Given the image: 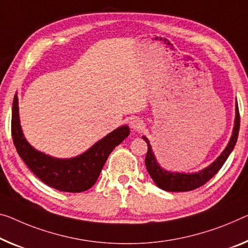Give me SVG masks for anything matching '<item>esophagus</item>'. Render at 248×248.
Segmentation results:
<instances>
[{"label": "esophagus", "instance_id": "esophagus-1", "mask_svg": "<svg viewBox=\"0 0 248 248\" xmlns=\"http://www.w3.org/2000/svg\"><path fill=\"white\" fill-rule=\"evenodd\" d=\"M129 126L134 131H142L144 128V122L140 117H132L131 121H129Z\"/></svg>", "mask_w": 248, "mask_h": 248}]
</instances>
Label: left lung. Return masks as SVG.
Listing matches in <instances>:
<instances>
[{
	"instance_id": "1",
	"label": "left lung",
	"mask_w": 248,
	"mask_h": 248,
	"mask_svg": "<svg viewBox=\"0 0 248 248\" xmlns=\"http://www.w3.org/2000/svg\"><path fill=\"white\" fill-rule=\"evenodd\" d=\"M236 116H235V123L233 128V134L228 142L225 150L220 154L216 161L213 162L211 165L207 166L206 169L200 170L199 173L193 174H186V173H178V172H169L162 169L158 165L157 161H156L153 151H152L151 144L145 136H143V140L147 143V154L145 157V165L147 169L148 174L153 178V181L159 188L167 192H188V190H193L195 188H199L203 186L205 183L208 182L214 175L218 172L220 167L224 165L226 159L232 151L234 150V146L236 144L238 137L239 132V123H241V117H239V111L238 105L236 102Z\"/></svg>"
}]
</instances>
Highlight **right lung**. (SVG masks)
Instances as JSON below:
<instances>
[{
  "instance_id": "right-lung-1",
  "label": "right lung",
  "mask_w": 248,
  "mask_h": 248,
  "mask_svg": "<svg viewBox=\"0 0 248 248\" xmlns=\"http://www.w3.org/2000/svg\"><path fill=\"white\" fill-rule=\"evenodd\" d=\"M11 131L17 153L29 169L46 185L68 193H81L92 187L108 155L129 134L127 125H123L76 157L66 159L52 157L36 151L23 135L16 94L13 100Z\"/></svg>"
}]
</instances>
